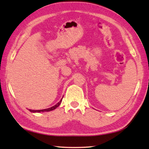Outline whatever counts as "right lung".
Here are the masks:
<instances>
[{
    "mask_svg": "<svg viewBox=\"0 0 149 149\" xmlns=\"http://www.w3.org/2000/svg\"><path fill=\"white\" fill-rule=\"evenodd\" d=\"M62 99L60 100V101L59 102H58L56 105L53 106L52 107H50L49 108H47V109H45V110H29L30 112H49V111H51V110H53L54 109H56V108L58 107V106L60 104V103L62 102Z\"/></svg>",
    "mask_w": 149,
    "mask_h": 149,
    "instance_id": "1",
    "label": "right lung"
}]
</instances>
